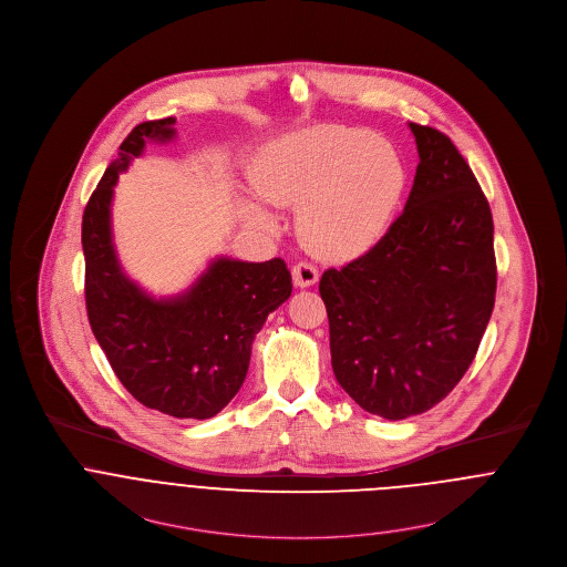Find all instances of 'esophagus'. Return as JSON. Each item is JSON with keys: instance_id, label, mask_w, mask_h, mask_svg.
I'll list each match as a JSON object with an SVG mask.
<instances>
[{"instance_id": "1", "label": "esophagus", "mask_w": 567, "mask_h": 567, "mask_svg": "<svg viewBox=\"0 0 567 567\" xmlns=\"http://www.w3.org/2000/svg\"><path fill=\"white\" fill-rule=\"evenodd\" d=\"M292 279H295V286L299 288H309L318 281V268L309 261H299L295 268H292Z\"/></svg>"}]
</instances>
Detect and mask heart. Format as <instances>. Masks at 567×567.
Segmentation results:
<instances>
[{
    "label": "heart",
    "mask_w": 567,
    "mask_h": 567,
    "mask_svg": "<svg viewBox=\"0 0 567 567\" xmlns=\"http://www.w3.org/2000/svg\"><path fill=\"white\" fill-rule=\"evenodd\" d=\"M251 182L275 206L301 207L299 229L324 258H355L388 229L408 171L401 154L358 127L318 125L266 145L251 164ZM261 225L272 218L251 207Z\"/></svg>",
    "instance_id": "1"
}]
</instances>
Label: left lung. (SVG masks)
Segmentation results:
<instances>
[{
	"instance_id": "8db88e82",
	"label": "left lung",
	"mask_w": 567,
	"mask_h": 567,
	"mask_svg": "<svg viewBox=\"0 0 567 567\" xmlns=\"http://www.w3.org/2000/svg\"><path fill=\"white\" fill-rule=\"evenodd\" d=\"M410 130L420 162L403 214L318 286L338 383L385 420L429 412L449 396L496 299L494 220L472 168L446 134Z\"/></svg>"
}]
</instances>
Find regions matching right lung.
I'll list each match as a JSON object with an SVG mask.
<instances>
[{"label":"right lung","instance_id":"right-lung-1","mask_svg":"<svg viewBox=\"0 0 567 567\" xmlns=\"http://www.w3.org/2000/svg\"><path fill=\"white\" fill-rule=\"evenodd\" d=\"M173 125V116L136 125L91 195L82 218L84 292L91 329L125 390L150 410L206 420L238 394L254 340L292 295V277L281 258H216L186 292L154 299L123 272L110 223L114 184L147 141L175 138Z\"/></svg>","mask_w":567,"mask_h":567}]
</instances>
